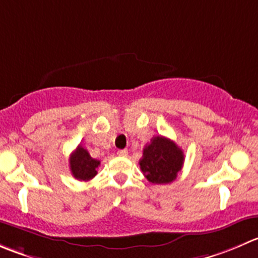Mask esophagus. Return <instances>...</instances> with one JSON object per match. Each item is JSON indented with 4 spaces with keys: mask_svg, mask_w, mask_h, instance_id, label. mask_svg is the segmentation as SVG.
Returning a JSON list of instances; mask_svg holds the SVG:
<instances>
[{
    "mask_svg": "<svg viewBox=\"0 0 258 258\" xmlns=\"http://www.w3.org/2000/svg\"><path fill=\"white\" fill-rule=\"evenodd\" d=\"M127 154H128L127 150H118V151H117V155H118V156H127Z\"/></svg>",
    "mask_w": 258,
    "mask_h": 258,
    "instance_id": "obj_1",
    "label": "esophagus"
}]
</instances>
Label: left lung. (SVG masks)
Masks as SVG:
<instances>
[{
  "label": "left lung",
  "instance_id": "8db88e82",
  "mask_svg": "<svg viewBox=\"0 0 258 258\" xmlns=\"http://www.w3.org/2000/svg\"><path fill=\"white\" fill-rule=\"evenodd\" d=\"M140 167L145 177L152 184L174 181L184 164L182 150L164 136H156L144 149Z\"/></svg>",
  "mask_w": 258,
  "mask_h": 258
}]
</instances>
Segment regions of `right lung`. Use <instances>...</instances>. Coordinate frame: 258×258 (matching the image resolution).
Here are the masks:
<instances>
[{
    "instance_id": "add662e5",
    "label": "right lung",
    "mask_w": 258,
    "mask_h": 258,
    "mask_svg": "<svg viewBox=\"0 0 258 258\" xmlns=\"http://www.w3.org/2000/svg\"><path fill=\"white\" fill-rule=\"evenodd\" d=\"M101 161L93 159L89 155L84 147L79 145L76 151L72 152L71 159H69V165H71V171L77 180L81 181H88L93 179L97 175V169H98Z\"/></svg>"
}]
</instances>
